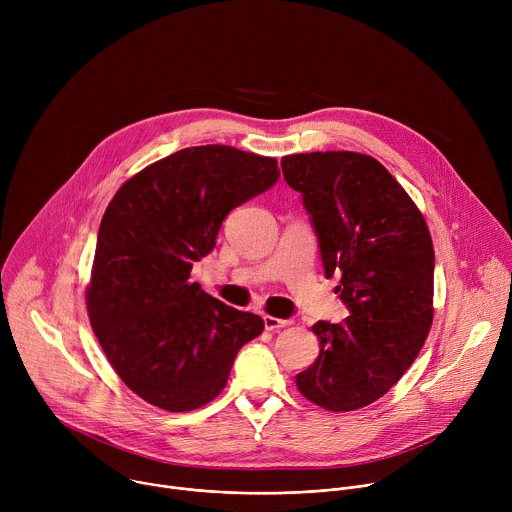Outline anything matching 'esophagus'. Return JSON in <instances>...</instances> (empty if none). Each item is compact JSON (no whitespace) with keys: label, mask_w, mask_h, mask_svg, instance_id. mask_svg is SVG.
<instances>
[{"label":"esophagus","mask_w":512,"mask_h":512,"mask_svg":"<svg viewBox=\"0 0 512 512\" xmlns=\"http://www.w3.org/2000/svg\"><path fill=\"white\" fill-rule=\"evenodd\" d=\"M263 324H265V330H279V328L289 326L291 322L281 320V318H273V316H263Z\"/></svg>","instance_id":"esophagus-1"}]
</instances>
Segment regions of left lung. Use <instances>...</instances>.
Listing matches in <instances>:
<instances>
[{
    "label": "left lung",
    "mask_w": 512,
    "mask_h": 512,
    "mask_svg": "<svg viewBox=\"0 0 512 512\" xmlns=\"http://www.w3.org/2000/svg\"><path fill=\"white\" fill-rule=\"evenodd\" d=\"M302 194L326 277L348 308L316 322L320 354L296 377L300 393L328 411L381 399L411 367L433 320V243L409 194L375 158L314 152L281 158Z\"/></svg>",
    "instance_id": "1"
}]
</instances>
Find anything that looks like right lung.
Wrapping results in <instances>:
<instances>
[{
  "mask_svg": "<svg viewBox=\"0 0 512 512\" xmlns=\"http://www.w3.org/2000/svg\"><path fill=\"white\" fill-rule=\"evenodd\" d=\"M279 180L277 160L231 145L180 150L127 180L97 235L87 306L111 367L143 401L180 413L227 385L263 320L190 281L227 214Z\"/></svg>",
  "mask_w": 512,
  "mask_h": 512,
  "instance_id": "1",
  "label": "right lung"
}]
</instances>
